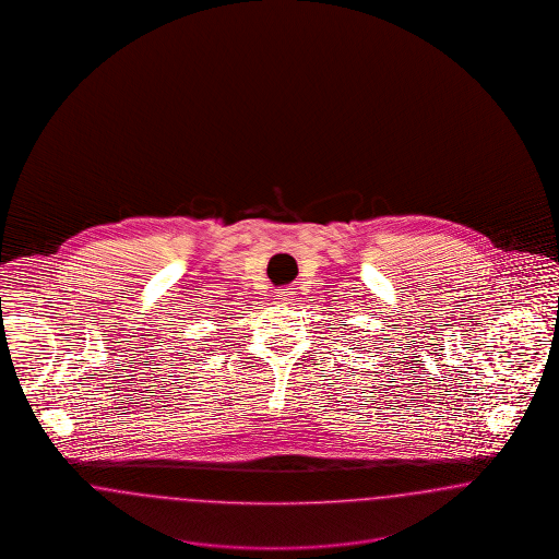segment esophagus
Masks as SVG:
<instances>
[{
	"instance_id": "obj_1",
	"label": "esophagus",
	"mask_w": 559,
	"mask_h": 559,
	"mask_svg": "<svg viewBox=\"0 0 559 559\" xmlns=\"http://www.w3.org/2000/svg\"><path fill=\"white\" fill-rule=\"evenodd\" d=\"M293 292L283 287V289H276V299H281L283 304H292Z\"/></svg>"
}]
</instances>
